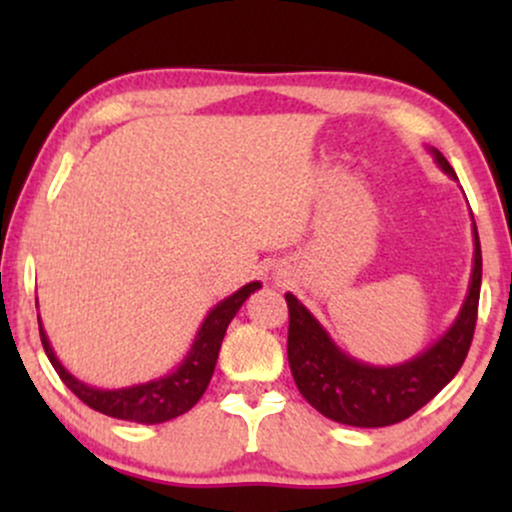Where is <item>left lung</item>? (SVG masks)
<instances>
[{"label":"left lung","mask_w":512,"mask_h":512,"mask_svg":"<svg viewBox=\"0 0 512 512\" xmlns=\"http://www.w3.org/2000/svg\"><path fill=\"white\" fill-rule=\"evenodd\" d=\"M443 173L457 180L448 158L438 149H428ZM474 233V262L467 298L460 315L448 332L421 351L419 356L397 366H370L344 354L325 327L315 320L293 293L289 305V366L301 395L327 419L358 428L392 426L409 419L414 411L443 390L462 368L477 327L481 291V245L477 223Z\"/></svg>","instance_id":"left-lung-1"}]
</instances>
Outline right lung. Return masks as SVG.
<instances>
[{"label":"right lung","mask_w":512,"mask_h":512,"mask_svg":"<svg viewBox=\"0 0 512 512\" xmlns=\"http://www.w3.org/2000/svg\"><path fill=\"white\" fill-rule=\"evenodd\" d=\"M257 289H262L260 281H250L233 296L223 298L219 305H214L209 315L204 317L195 342H192L180 366L170 370L163 378L149 380V383L120 387V390H101V387L81 383L55 356L48 334L43 330V322L38 317L40 342H43L45 354H48L52 368L57 370L62 383L88 407L101 411L105 416H113V419L134 421V424H163V421H170L190 411L202 399L211 375H214L223 334H226L228 325L236 317L240 305L248 301L250 293H255Z\"/></svg>","instance_id":"1"}]
</instances>
